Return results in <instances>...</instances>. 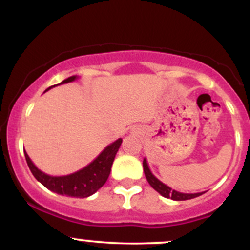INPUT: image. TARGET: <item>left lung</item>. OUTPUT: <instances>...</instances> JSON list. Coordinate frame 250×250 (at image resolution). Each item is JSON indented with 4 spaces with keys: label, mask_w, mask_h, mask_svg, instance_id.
Masks as SVG:
<instances>
[{
    "label": "left lung",
    "mask_w": 250,
    "mask_h": 250,
    "mask_svg": "<svg viewBox=\"0 0 250 250\" xmlns=\"http://www.w3.org/2000/svg\"><path fill=\"white\" fill-rule=\"evenodd\" d=\"M143 170H145L146 179H147L149 185H150L151 187L157 191V193L161 194L163 197H167V199H171L174 201H186V200L194 199V197H197L203 194V193H195V194L180 193V191L174 190V189L168 187L167 185H165V183L161 182V181L154 176L153 173L150 171V169L148 167L147 160L146 159H143Z\"/></svg>",
    "instance_id": "obj_1"
}]
</instances>
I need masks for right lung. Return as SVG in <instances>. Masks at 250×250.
I'll return each instance as SVG.
<instances>
[{"label": "right lung", "mask_w": 250, "mask_h": 250, "mask_svg": "<svg viewBox=\"0 0 250 250\" xmlns=\"http://www.w3.org/2000/svg\"><path fill=\"white\" fill-rule=\"evenodd\" d=\"M76 79H79L76 75L70 76L68 79L63 80L59 84L73 82ZM55 85H53V87H55ZM53 87H49L47 90H49ZM122 139H117L115 142L110 143V145L103 149L102 153L93 162H90L84 168L80 169L75 173L64 175V176H51V175L43 173L42 170H40L34 165L25 151L24 156L25 160H27L28 167H29L30 171L33 173L34 177L39 182H41L45 188L56 194L63 195V196L67 195V196L84 199V197L95 194L107 182L114 159H115V155L119 151Z\"/></svg>", "instance_id": "1"}]
</instances>
